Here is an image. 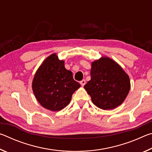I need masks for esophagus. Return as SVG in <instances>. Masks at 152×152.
I'll return each mask as SVG.
<instances>
[{
	"instance_id": "obj_1",
	"label": "esophagus",
	"mask_w": 152,
	"mask_h": 152,
	"mask_svg": "<svg viewBox=\"0 0 152 152\" xmlns=\"http://www.w3.org/2000/svg\"><path fill=\"white\" fill-rule=\"evenodd\" d=\"M80 84H81L82 86H84V85H85V84H86V80H81L80 82Z\"/></svg>"
}]
</instances>
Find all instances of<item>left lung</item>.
<instances>
[{
    "mask_svg": "<svg viewBox=\"0 0 152 152\" xmlns=\"http://www.w3.org/2000/svg\"><path fill=\"white\" fill-rule=\"evenodd\" d=\"M91 80L84 88L97 107L113 109L121 104L130 90L129 77L116 61L102 57L92 62Z\"/></svg>",
    "mask_w": 152,
    "mask_h": 152,
    "instance_id": "left-lung-1",
    "label": "left lung"
}]
</instances>
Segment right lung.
Here are the masks:
<instances>
[{"mask_svg":"<svg viewBox=\"0 0 152 152\" xmlns=\"http://www.w3.org/2000/svg\"><path fill=\"white\" fill-rule=\"evenodd\" d=\"M80 87V84L73 79L72 72L66 70L64 61L59 60L56 53L43 61L32 82L36 99L43 107L51 111L65 108Z\"/></svg>","mask_w":152,"mask_h":152,"instance_id":"obj_1","label":"right lung"}]
</instances>
